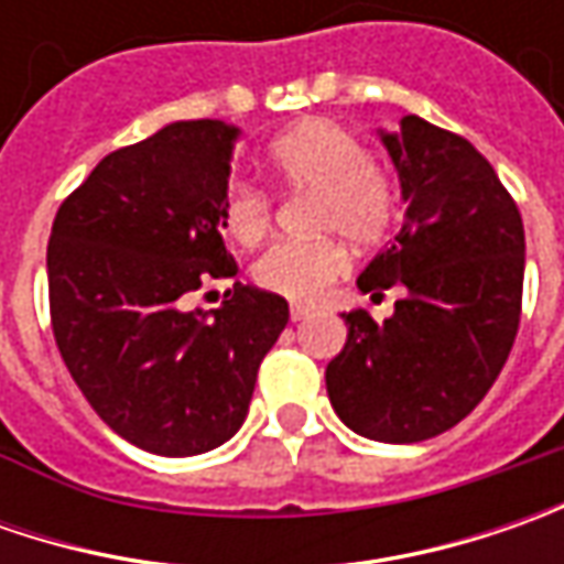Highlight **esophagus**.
Listing matches in <instances>:
<instances>
[{"mask_svg": "<svg viewBox=\"0 0 564 564\" xmlns=\"http://www.w3.org/2000/svg\"><path fill=\"white\" fill-rule=\"evenodd\" d=\"M289 314H292L294 323H301V319H307L314 311H311V307H304V304H292V311H289Z\"/></svg>", "mask_w": 564, "mask_h": 564, "instance_id": "esophagus-1", "label": "esophagus"}]
</instances>
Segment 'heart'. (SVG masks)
Segmentation results:
<instances>
[{
  "instance_id": "1",
  "label": "heart",
  "mask_w": 564,
  "mask_h": 564,
  "mask_svg": "<svg viewBox=\"0 0 564 564\" xmlns=\"http://www.w3.org/2000/svg\"><path fill=\"white\" fill-rule=\"evenodd\" d=\"M267 165L282 191H314L311 228L338 231L355 245H379L399 219V182L367 156L358 134L329 119L297 121L267 150ZM272 226V197L250 182H231L223 197V228L238 245H257ZM338 235L279 241L250 267L263 292L297 304L319 301L348 270V250Z\"/></svg>"
}]
</instances>
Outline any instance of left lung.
<instances>
[{
  "label": "left lung",
  "mask_w": 564,
  "mask_h": 564,
  "mask_svg": "<svg viewBox=\"0 0 564 564\" xmlns=\"http://www.w3.org/2000/svg\"><path fill=\"white\" fill-rule=\"evenodd\" d=\"M382 143L399 169L404 226L360 272V292L408 294L377 323L341 314L348 341L326 367V392L355 433L377 443L440 436L480 404L521 323L524 223L487 156L417 116Z\"/></svg>",
  "instance_id": "left-lung-1"
}]
</instances>
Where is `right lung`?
Segmentation results:
<instances>
[{
	"instance_id": "right-lung-1",
	"label": "right lung",
	"mask_w": 564,
	"mask_h": 564,
	"mask_svg": "<svg viewBox=\"0 0 564 564\" xmlns=\"http://www.w3.org/2000/svg\"><path fill=\"white\" fill-rule=\"evenodd\" d=\"M238 128L175 121L102 156L55 213L50 319L68 373L121 440L185 458L248 417L257 370L289 323L285 297L235 282L206 319L185 294L231 279L223 197Z\"/></svg>"
}]
</instances>
